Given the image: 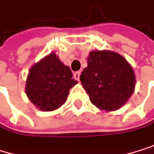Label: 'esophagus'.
<instances>
[{
  "instance_id": "esophagus-1",
  "label": "esophagus",
  "mask_w": 154,
  "mask_h": 154,
  "mask_svg": "<svg viewBox=\"0 0 154 154\" xmlns=\"http://www.w3.org/2000/svg\"><path fill=\"white\" fill-rule=\"evenodd\" d=\"M80 72L79 71H76V72H75L74 74H73V75H74V79H75V80H79V78H80Z\"/></svg>"
}]
</instances>
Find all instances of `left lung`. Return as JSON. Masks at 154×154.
I'll use <instances>...</instances> for the list:
<instances>
[{
    "label": "left lung",
    "mask_w": 154,
    "mask_h": 154,
    "mask_svg": "<svg viewBox=\"0 0 154 154\" xmlns=\"http://www.w3.org/2000/svg\"><path fill=\"white\" fill-rule=\"evenodd\" d=\"M80 81L93 105L112 111L128 101L134 92L136 79L131 66L120 54L95 50L89 53Z\"/></svg>",
    "instance_id": "1"
}]
</instances>
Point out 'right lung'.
I'll return each instance as SVG.
<instances>
[{
	"mask_svg": "<svg viewBox=\"0 0 154 154\" xmlns=\"http://www.w3.org/2000/svg\"><path fill=\"white\" fill-rule=\"evenodd\" d=\"M72 76L70 68L51 53L30 68L25 93L40 110H54L66 101L69 89L78 83Z\"/></svg>",
	"mask_w": 154,
	"mask_h": 154,
	"instance_id": "obj_1",
	"label": "right lung"
}]
</instances>
